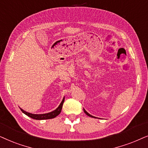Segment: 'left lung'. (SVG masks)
Returning <instances> with one entry per match:
<instances>
[{
  "label": "left lung",
  "instance_id": "8db88e82",
  "mask_svg": "<svg viewBox=\"0 0 148 148\" xmlns=\"http://www.w3.org/2000/svg\"><path fill=\"white\" fill-rule=\"evenodd\" d=\"M83 110H84V113H85V114H86V115H87V116H90V117H92V118H95V116H92V115H90V114H88V112H86V110L84 109V108H83Z\"/></svg>",
  "mask_w": 148,
  "mask_h": 148
}]
</instances>
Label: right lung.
<instances>
[{
	"label": "right lung",
	"mask_w": 148,
	"mask_h": 148,
	"mask_svg": "<svg viewBox=\"0 0 148 148\" xmlns=\"http://www.w3.org/2000/svg\"><path fill=\"white\" fill-rule=\"evenodd\" d=\"M64 99L65 98L64 97V99H62V102H61V103L60 104V106H58V108H56V109L53 110V111L49 112V113L42 114H34L29 113V112H25L23 110L21 109V108H20V110L22 111L23 114H25V115L27 116L30 117L32 119H35V120H47V119H54V118H56L57 116H58L59 114H60L61 111H62L63 104H64Z\"/></svg>",
	"instance_id": "1"
}]
</instances>
